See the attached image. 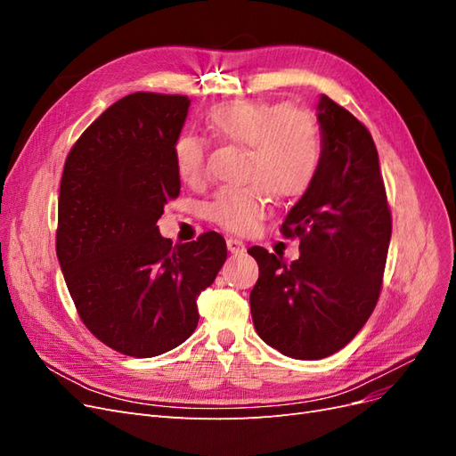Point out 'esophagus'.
Segmentation results:
<instances>
[{"label":"esophagus","mask_w":456,"mask_h":456,"mask_svg":"<svg viewBox=\"0 0 456 456\" xmlns=\"http://www.w3.org/2000/svg\"><path fill=\"white\" fill-rule=\"evenodd\" d=\"M226 247H228V251H230L232 255H241V253H245V243L240 241V240H236V238H228V240H226Z\"/></svg>","instance_id":"esophagus-1"}]
</instances>
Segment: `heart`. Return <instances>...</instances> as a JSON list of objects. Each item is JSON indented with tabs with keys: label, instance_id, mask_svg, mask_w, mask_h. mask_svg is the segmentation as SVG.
Listing matches in <instances>:
<instances>
[{
	"label": "heart",
	"instance_id": "obj_1",
	"mask_svg": "<svg viewBox=\"0 0 456 456\" xmlns=\"http://www.w3.org/2000/svg\"><path fill=\"white\" fill-rule=\"evenodd\" d=\"M216 136L247 146L243 186L223 188L211 203V218L236 233L253 232L270 211V194L298 198L312 186L320 169L322 142L305 110L266 101H232L205 116ZM173 159L184 183H196L205 167V144L196 134H181Z\"/></svg>",
	"mask_w": 456,
	"mask_h": 456
}]
</instances>
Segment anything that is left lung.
Segmentation results:
<instances>
[{
  "mask_svg": "<svg viewBox=\"0 0 456 456\" xmlns=\"http://www.w3.org/2000/svg\"><path fill=\"white\" fill-rule=\"evenodd\" d=\"M320 169L287 213L281 232L300 238L291 265L251 247L258 280L253 323L268 346L293 360H322L360 333L380 295L392 216L372 136L329 96L317 101Z\"/></svg>",
  "mask_w": 456,
  "mask_h": 456,
  "instance_id": "1",
  "label": "left lung"
}]
</instances>
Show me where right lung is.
Listing matches in <instances>:
<instances>
[{
	"label": "right lung",
	"instance_id": "obj_1",
	"mask_svg": "<svg viewBox=\"0 0 456 456\" xmlns=\"http://www.w3.org/2000/svg\"><path fill=\"white\" fill-rule=\"evenodd\" d=\"M190 101L133 93L114 102L66 158L57 256L91 333L133 357L161 355L194 333L196 298L226 260V241L207 232L165 240L158 218L181 191L173 144Z\"/></svg>",
	"mask_w": 456,
	"mask_h": 456
}]
</instances>
